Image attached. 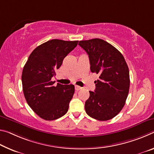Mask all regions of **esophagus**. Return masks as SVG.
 <instances>
[{
    "instance_id": "esophagus-1",
    "label": "esophagus",
    "mask_w": 154,
    "mask_h": 154,
    "mask_svg": "<svg viewBox=\"0 0 154 154\" xmlns=\"http://www.w3.org/2000/svg\"><path fill=\"white\" fill-rule=\"evenodd\" d=\"M75 90H76L77 91H79V90H82V87H80V86H75Z\"/></svg>"
}]
</instances>
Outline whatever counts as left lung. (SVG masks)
<instances>
[{"label":"left lung","mask_w":154,"mask_h":154,"mask_svg":"<svg viewBox=\"0 0 154 154\" xmlns=\"http://www.w3.org/2000/svg\"><path fill=\"white\" fill-rule=\"evenodd\" d=\"M79 45L88 55L91 72L99 75L94 92L89 91L85 109L97 120H109L125 104L130 84L128 64L120 51L101 39L79 41Z\"/></svg>","instance_id":"8db88e82"}]
</instances>
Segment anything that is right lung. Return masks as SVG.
Returning a JSON list of instances; mask_svg holds the SVG:
<instances>
[{
  "label": "right lung",
  "mask_w": 154,
  "mask_h": 154,
  "mask_svg": "<svg viewBox=\"0 0 154 154\" xmlns=\"http://www.w3.org/2000/svg\"><path fill=\"white\" fill-rule=\"evenodd\" d=\"M78 41L48 40L34 49L22 73L23 93L36 114L46 121L64 116L75 92L74 85H62L51 81L64 57L77 45Z\"/></svg>",
  "instance_id": "add662e5"
}]
</instances>
